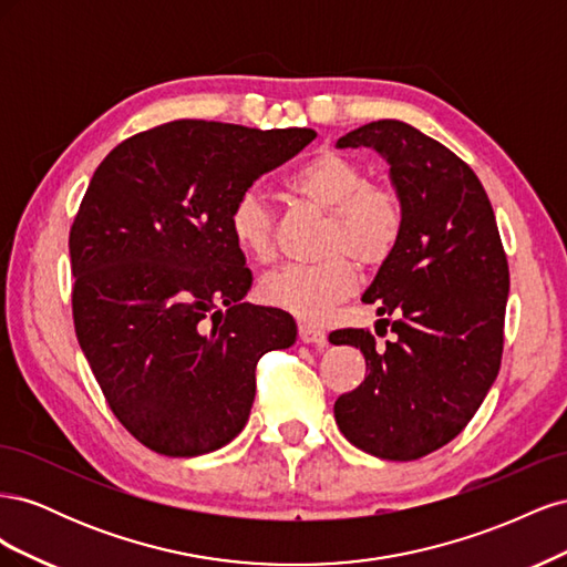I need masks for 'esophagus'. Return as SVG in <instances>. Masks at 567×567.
I'll return each mask as SVG.
<instances>
[{"instance_id": "esophagus-1", "label": "esophagus", "mask_w": 567, "mask_h": 567, "mask_svg": "<svg viewBox=\"0 0 567 567\" xmlns=\"http://www.w3.org/2000/svg\"><path fill=\"white\" fill-rule=\"evenodd\" d=\"M298 336H300L302 342H307V346H315L317 350L326 348V333L321 329H317V326L300 323L298 326Z\"/></svg>"}]
</instances>
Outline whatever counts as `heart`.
Instances as JSON below:
<instances>
[{"label":"heart","mask_w":567,"mask_h":567,"mask_svg":"<svg viewBox=\"0 0 567 567\" xmlns=\"http://www.w3.org/2000/svg\"><path fill=\"white\" fill-rule=\"evenodd\" d=\"M288 192L329 215L326 260L284 265L260 281V298L302 321H319L357 286V269L383 267L400 244L404 208L394 188L373 184L369 169L338 151H319L288 177ZM236 248L255 262L274 257V210L260 188H246L229 210Z\"/></svg>","instance_id":"obj_1"}]
</instances>
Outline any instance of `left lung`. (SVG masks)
<instances>
[{
  "instance_id": "1",
  "label": "left lung",
  "mask_w": 567,
  "mask_h": 567,
  "mask_svg": "<svg viewBox=\"0 0 567 567\" xmlns=\"http://www.w3.org/2000/svg\"><path fill=\"white\" fill-rule=\"evenodd\" d=\"M338 148H373L390 165L404 229L362 296L379 305L375 333L329 340L367 359L362 385L340 394L336 423L354 447L414 461L452 442L487 398L504 350L508 265L494 210L473 169L440 142L400 120H375Z\"/></svg>"
}]
</instances>
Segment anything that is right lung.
<instances>
[{"mask_svg":"<svg viewBox=\"0 0 567 567\" xmlns=\"http://www.w3.org/2000/svg\"><path fill=\"white\" fill-rule=\"evenodd\" d=\"M315 130L173 120L117 144L71 229L80 348L117 421L165 456L229 444L255 367L296 342L293 317L244 302L252 286L229 210Z\"/></svg>","mask_w":567,"mask_h":567,"instance_id":"1","label":"right lung"}]
</instances>
